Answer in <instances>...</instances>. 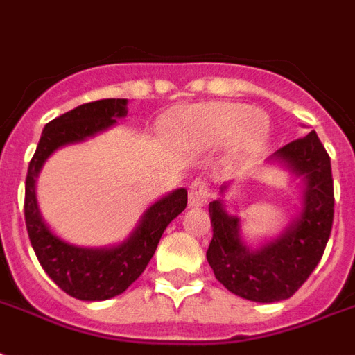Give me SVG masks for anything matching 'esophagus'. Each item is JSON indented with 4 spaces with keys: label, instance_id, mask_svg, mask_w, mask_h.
<instances>
[{
    "label": "esophagus",
    "instance_id": "esophagus-1",
    "mask_svg": "<svg viewBox=\"0 0 355 355\" xmlns=\"http://www.w3.org/2000/svg\"><path fill=\"white\" fill-rule=\"evenodd\" d=\"M208 197H210V188H208L207 180L196 178L191 182V186H189V207H202V205H207Z\"/></svg>",
    "mask_w": 355,
    "mask_h": 355
}]
</instances>
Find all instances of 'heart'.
Here are the masks:
<instances>
[{"mask_svg":"<svg viewBox=\"0 0 355 355\" xmlns=\"http://www.w3.org/2000/svg\"><path fill=\"white\" fill-rule=\"evenodd\" d=\"M184 137L201 147H218L231 141L238 154H253L266 143L270 121L245 104L207 102L189 105L178 117Z\"/></svg>","mask_w":355,"mask_h":355,"instance_id":"obj_1","label":"heart"}]
</instances>
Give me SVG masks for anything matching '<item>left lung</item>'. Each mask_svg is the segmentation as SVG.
<instances>
[{
	"label": "left lung",
	"instance_id": "obj_1",
	"mask_svg": "<svg viewBox=\"0 0 355 355\" xmlns=\"http://www.w3.org/2000/svg\"><path fill=\"white\" fill-rule=\"evenodd\" d=\"M270 162L304 180L302 210L279 236L257 248L248 245L242 221L227 212L223 199L208 205L214 234L207 261L216 279L232 294L259 304L286 300L304 285L320 262L334 225L331 162L316 132L279 148ZM229 186H221V196Z\"/></svg>",
	"mask_w": 355,
	"mask_h": 355
}]
</instances>
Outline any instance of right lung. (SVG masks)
<instances>
[{
    "label": "right lung",
    "instance_id": "1",
    "mask_svg": "<svg viewBox=\"0 0 355 355\" xmlns=\"http://www.w3.org/2000/svg\"><path fill=\"white\" fill-rule=\"evenodd\" d=\"M126 98H105L81 104L46 124L26 177V227L40 266L55 285L83 302H102L123 294L134 283L154 251L166 227L188 205V191L178 188L143 212L124 242L110 248H80L51 231L37 202V178L46 159L58 148L81 143L117 124L128 113Z\"/></svg>",
    "mask_w": 355,
    "mask_h": 355
}]
</instances>
